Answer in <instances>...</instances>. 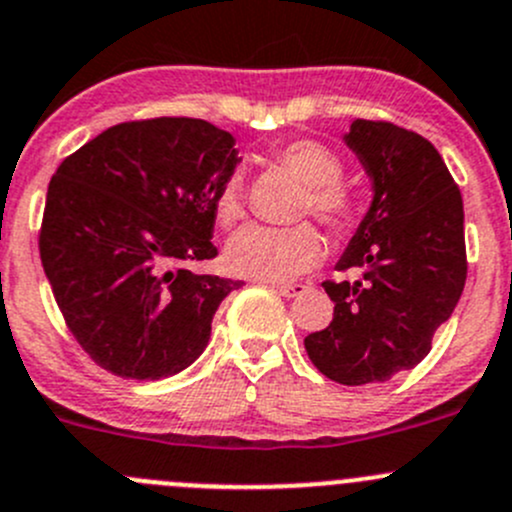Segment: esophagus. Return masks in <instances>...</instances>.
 Returning <instances> with one entry per match:
<instances>
[{
  "label": "esophagus",
  "instance_id": "esophagus-1",
  "mask_svg": "<svg viewBox=\"0 0 512 512\" xmlns=\"http://www.w3.org/2000/svg\"><path fill=\"white\" fill-rule=\"evenodd\" d=\"M277 289V292L282 294V297H287V299H292V297H299V294L304 292V289H307V285H302V282H292V285H272Z\"/></svg>",
  "mask_w": 512,
  "mask_h": 512
}]
</instances>
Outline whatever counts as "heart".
<instances>
[{"label":"heart","instance_id":"1","mask_svg":"<svg viewBox=\"0 0 512 512\" xmlns=\"http://www.w3.org/2000/svg\"><path fill=\"white\" fill-rule=\"evenodd\" d=\"M277 160L307 183L304 210L332 230L342 232L354 225L359 203L349 185H344L342 158L317 141H292L277 151ZM220 223L232 225L242 218L240 178L232 175L215 198ZM322 235L312 225L267 227L247 225L230 237L225 262L230 272L262 282H287L322 260Z\"/></svg>","mask_w":512,"mask_h":512}]
</instances>
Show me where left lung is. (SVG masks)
<instances>
[{
    "label": "left lung",
    "mask_w": 512,
    "mask_h": 512,
    "mask_svg": "<svg viewBox=\"0 0 512 512\" xmlns=\"http://www.w3.org/2000/svg\"><path fill=\"white\" fill-rule=\"evenodd\" d=\"M374 188L339 272L327 329L304 339L312 364L337 384L389 381L431 352L466 285L463 200L441 153L414 131L356 118L344 136Z\"/></svg>",
    "instance_id": "left-lung-1"
}]
</instances>
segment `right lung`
Listing matches in <instances>:
<instances>
[{"label": "right lung", "mask_w": 512, "mask_h": 512, "mask_svg": "<svg viewBox=\"0 0 512 512\" xmlns=\"http://www.w3.org/2000/svg\"><path fill=\"white\" fill-rule=\"evenodd\" d=\"M240 163L235 138L200 118L106 128L64 158L46 190L39 255L86 354L123 379H165L210 342L220 302L242 285L213 260L215 198Z\"/></svg>", "instance_id": "right-lung-1"}]
</instances>
